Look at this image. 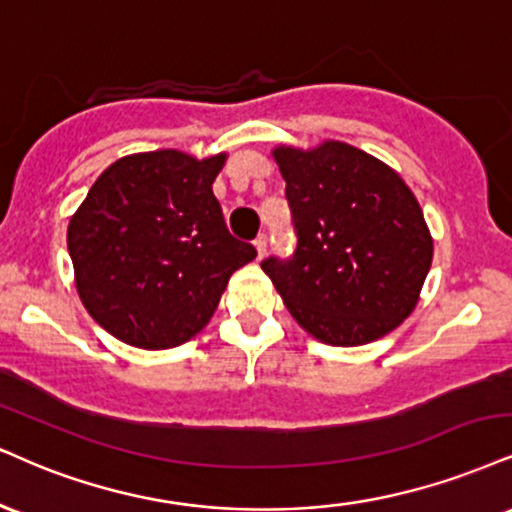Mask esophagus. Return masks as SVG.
I'll list each match as a JSON object with an SVG mask.
<instances>
[{"mask_svg":"<svg viewBox=\"0 0 512 512\" xmlns=\"http://www.w3.org/2000/svg\"><path fill=\"white\" fill-rule=\"evenodd\" d=\"M255 248H257V257H262L267 255V236H264V233H260V236L255 238Z\"/></svg>","mask_w":512,"mask_h":512,"instance_id":"1","label":"esophagus"}]
</instances>
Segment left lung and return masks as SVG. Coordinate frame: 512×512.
I'll return each instance as SVG.
<instances>
[{"instance_id":"left-lung-1","label":"left lung","mask_w":512,"mask_h":512,"mask_svg":"<svg viewBox=\"0 0 512 512\" xmlns=\"http://www.w3.org/2000/svg\"><path fill=\"white\" fill-rule=\"evenodd\" d=\"M298 245L264 274L307 334L329 346L377 341L415 310L434 243L417 197L353 145L276 147Z\"/></svg>"}]
</instances>
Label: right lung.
Masks as SVG:
<instances>
[{
	"label": "right lung",
	"mask_w": 512,
	"mask_h": 512,
	"mask_svg": "<svg viewBox=\"0 0 512 512\" xmlns=\"http://www.w3.org/2000/svg\"><path fill=\"white\" fill-rule=\"evenodd\" d=\"M226 155L178 150L121 157L69 221V255L85 310L145 350L186 343L209 322L231 274L255 260L233 238L212 183Z\"/></svg>",
	"instance_id": "right-lung-1"
}]
</instances>
